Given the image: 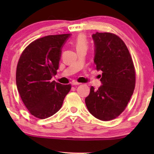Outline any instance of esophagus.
<instances>
[{
	"label": "esophagus",
	"instance_id": "1",
	"mask_svg": "<svg viewBox=\"0 0 154 154\" xmlns=\"http://www.w3.org/2000/svg\"><path fill=\"white\" fill-rule=\"evenodd\" d=\"M72 85H80V83L76 82V81H73V82H72Z\"/></svg>",
	"mask_w": 154,
	"mask_h": 154
}]
</instances>
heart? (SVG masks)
<instances>
[{
    "mask_svg": "<svg viewBox=\"0 0 154 154\" xmlns=\"http://www.w3.org/2000/svg\"><path fill=\"white\" fill-rule=\"evenodd\" d=\"M74 44H75V46L77 51L83 50V49L87 50L88 45H89V41H88L87 37L85 35L80 34L76 38Z\"/></svg>",
    "mask_w": 154,
    "mask_h": 154,
    "instance_id": "1",
    "label": "heart"
}]
</instances>
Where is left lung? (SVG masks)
Instances as JSON below:
<instances>
[{
    "mask_svg": "<svg viewBox=\"0 0 154 154\" xmlns=\"http://www.w3.org/2000/svg\"><path fill=\"white\" fill-rule=\"evenodd\" d=\"M95 51L94 63L102 85L92 86L85 98L90 113L102 121L116 119L126 109L135 87V69L130 52L119 36L111 32L93 35Z\"/></svg>",
    "mask_w": 154,
    "mask_h": 154,
    "instance_id": "obj_1",
    "label": "left lung"
}]
</instances>
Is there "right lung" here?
<instances>
[{
    "instance_id": "obj_1",
    "label": "right lung",
    "mask_w": 154,
    "mask_h": 154,
    "mask_svg": "<svg viewBox=\"0 0 154 154\" xmlns=\"http://www.w3.org/2000/svg\"><path fill=\"white\" fill-rule=\"evenodd\" d=\"M69 35H48L37 39L19 57L16 72L17 90L29 113L38 119L56 114L71 90V84L51 81L59 69L61 47Z\"/></svg>"
}]
</instances>
